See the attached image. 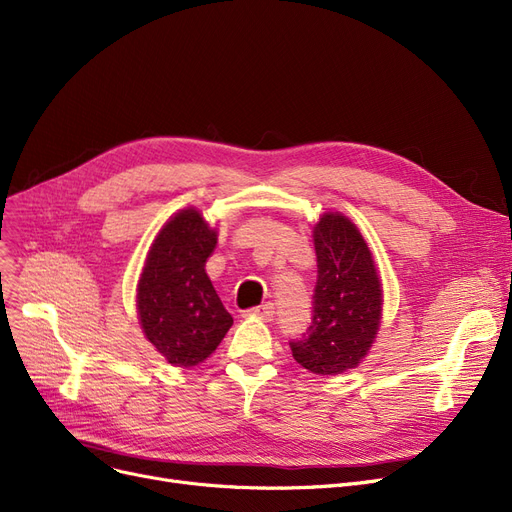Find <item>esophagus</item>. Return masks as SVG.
Returning <instances> with one entry per match:
<instances>
[{
    "label": "esophagus",
    "mask_w": 512,
    "mask_h": 512,
    "mask_svg": "<svg viewBox=\"0 0 512 512\" xmlns=\"http://www.w3.org/2000/svg\"><path fill=\"white\" fill-rule=\"evenodd\" d=\"M274 305L272 303H265V305H259V307H255V309H251V311H247L245 315H249V317H259V319H265V321H270L272 317H274Z\"/></svg>",
    "instance_id": "esophagus-1"
}]
</instances>
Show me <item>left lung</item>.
<instances>
[{"instance_id": "obj_1", "label": "left lung", "mask_w": 512, "mask_h": 512, "mask_svg": "<svg viewBox=\"0 0 512 512\" xmlns=\"http://www.w3.org/2000/svg\"><path fill=\"white\" fill-rule=\"evenodd\" d=\"M317 284L307 338L292 357L317 375H340L363 363L382 326L384 288L373 253L357 224L326 211L313 224Z\"/></svg>"}]
</instances>
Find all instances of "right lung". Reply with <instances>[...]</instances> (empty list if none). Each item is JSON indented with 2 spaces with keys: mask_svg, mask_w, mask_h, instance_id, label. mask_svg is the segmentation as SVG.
Returning <instances> with one entry per match:
<instances>
[{
  "mask_svg": "<svg viewBox=\"0 0 512 512\" xmlns=\"http://www.w3.org/2000/svg\"><path fill=\"white\" fill-rule=\"evenodd\" d=\"M215 242L218 230L191 205L170 215L147 251L137 317L145 338L172 367L203 363L234 321L205 272Z\"/></svg>",
  "mask_w": 512,
  "mask_h": 512,
  "instance_id": "obj_1",
  "label": "right lung"
}]
</instances>
